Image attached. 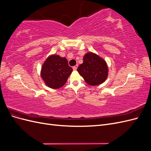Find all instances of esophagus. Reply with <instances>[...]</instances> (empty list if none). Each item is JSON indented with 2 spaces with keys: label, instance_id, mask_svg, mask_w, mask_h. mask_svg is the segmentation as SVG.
Wrapping results in <instances>:
<instances>
[{
  "label": "esophagus",
  "instance_id": "34e87169",
  "mask_svg": "<svg viewBox=\"0 0 151 151\" xmlns=\"http://www.w3.org/2000/svg\"><path fill=\"white\" fill-rule=\"evenodd\" d=\"M77 67H78V65H76L75 66H74V67H72V68H73V70H76Z\"/></svg>",
  "mask_w": 151,
  "mask_h": 151
}]
</instances>
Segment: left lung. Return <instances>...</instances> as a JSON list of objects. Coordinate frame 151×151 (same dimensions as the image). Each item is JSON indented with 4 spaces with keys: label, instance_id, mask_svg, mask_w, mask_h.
Instances as JSON below:
<instances>
[{
    "label": "left lung",
    "instance_id": "left-lung-1",
    "mask_svg": "<svg viewBox=\"0 0 151 151\" xmlns=\"http://www.w3.org/2000/svg\"><path fill=\"white\" fill-rule=\"evenodd\" d=\"M77 71L88 84L97 86L106 79L108 69L102 58L90 52L85 55L83 63L77 68Z\"/></svg>",
    "mask_w": 151,
    "mask_h": 151
}]
</instances>
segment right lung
<instances>
[{"instance_id": "add662e5", "label": "right lung", "mask_w": 151, "mask_h": 151, "mask_svg": "<svg viewBox=\"0 0 151 151\" xmlns=\"http://www.w3.org/2000/svg\"><path fill=\"white\" fill-rule=\"evenodd\" d=\"M72 70L65 58L53 55L43 63L41 76L50 88L58 89L66 83Z\"/></svg>"}]
</instances>
